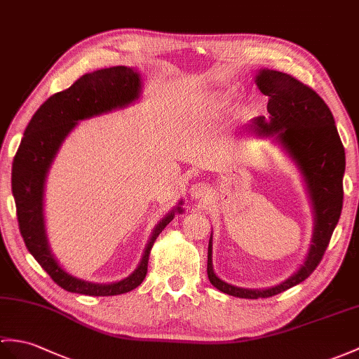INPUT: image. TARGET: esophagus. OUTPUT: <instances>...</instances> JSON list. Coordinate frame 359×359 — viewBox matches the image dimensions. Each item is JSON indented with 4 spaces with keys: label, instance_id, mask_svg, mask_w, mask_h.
<instances>
[{
    "label": "esophagus",
    "instance_id": "obj_1",
    "mask_svg": "<svg viewBox=\"0 0 359 359\" xmlns=\"http://www.w3.org/2000/svg\"><path fill=\"white\" fill-rule=\"evenodd\" d=\"M210 194V188H208L206 183H196V185L191 187V197L196 200H203Z\"/></svg>",
    "mask_w": 359,
    "mask_h": 359
}]
</instances>
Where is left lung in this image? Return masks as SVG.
I'll list each match as a JSON object with an SVG mask.
<instances>
[{
    "label": "left lung",
    "instance_id": "8db88e82",
    "mask_svg": "<svg viewBox=\"0 0 359 359\" xmlns=\"http://www.w3.org/2000/svg\"><path fill=\"white\" fill-rule=\"evenodd\" d=\"M257 87L269 97L268 118L258 116L249 130L273 136L292 157L306 180L313 206V236L309 254L292 277L269 289H243L220 280L212 269V237L208 245V278L220 292L238 298H269L304 281L320 264L343 210L346 153L327 104L313 88L287 73L260 70Z\"/></svg>",
    "mask_w": 359,
    "mask_h": 359
}]
</instances>
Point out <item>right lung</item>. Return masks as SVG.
Returning <instances> with one entry per match:
<instances>
[{"label": "right lung", "instance_id": "obj_1", "mask_svg": "<svg viewBox=\"0 0 359 359\" xmlns=\"http://www.w3.org/2000/svg\"><path fill=\"white\" fill-rule=\"evenodd\" d=\"M140 86L139 73L123 65L84 74L72 87L50 96L38 108L24 131V137L15 154L12 193L24 243L50 278L69 292L110 297L136 289L147 275L148 258L156 238L172 220L174 214L182 212V208L177 206L166 214V217L154 228L137 269L130 277L111 285H97L73 277L61 268L50 251L44 226L43 198L47 171L57 149L67 135L76 127L78 121L127 107L139 97Z\"/></svg>", "mask_w": 359, "mask_h": 359}]
</instances>
